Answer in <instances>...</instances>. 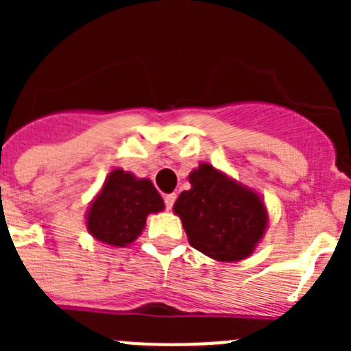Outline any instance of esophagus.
Instances as JSON below:
<instances>
[{
	"mask_svg": "<svg viewBox=\"0 0 351 351\" xmlns=\"http://www.w3.org/2000/svg\"><path fill=\"white\" fill-rule=\"evenodd\" d=\"M173 202H176V193L165 195V206H167V209H172Z\"/></svg>",
	"mask_w": 351,
	"mask_h": 351,
	"instance_id": "esophagus-1",
	"label": "esophagus"
}]
</instances>
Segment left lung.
<instances>
[{"mask_svg": "<svg viewBox=\"0 0 351 351\" xmlns=\"http://www.w3.org/2000/svg\"><path fill=\"white\" fill-rule=\"evenodd\" d=\"M188 181L191 188L173 204L188 243L218 262H239L253 255L269 228L262 195L207 161L191 170Z\"/></svg>", "mask_w": 351, "mask_h": 351, "instance_id": "left-lung-1", "label": "left lung"}]
</instances>
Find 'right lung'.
<instances>
[{
	"label": "right lung",
	"instance_id": "right-lung-1",
	"mask_svg": "<svg viewBox=\"0 0 351 351\" xmlns=\"http://www.w3.org/2000/svg\"><path fill=\"white\" fill-rule=\"evenodd\" d=\"M165 209V202L151 179L116 167L108 172L86 210V228L98 243L126 247L144 232L149 214Z\"/></svg>",
	"mask_w": 351,
	"mask_h": 351
}]
</instances>
